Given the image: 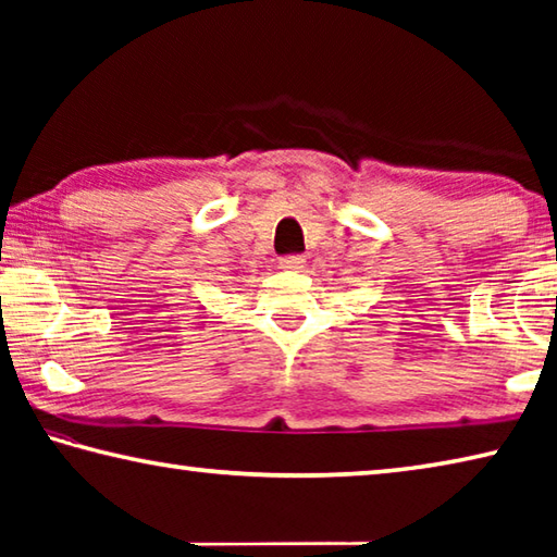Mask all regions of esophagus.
<instances>
[{"instance_id":"esophagus-1","label":"esophagus","mask_w":557,"mask_h":557,"mask_svg":"<svg viewBox=\"0 0 557 557\" xmlns=\"http://www.w3.org/2000/svg\"><path fill=\"white\" fill-rule=\"evenodd\" d=\"M280 268H285V270H289V272H299L301 268H305V258H301V256L282 258V260H280Z\"/></svg>"}]
</instances>
